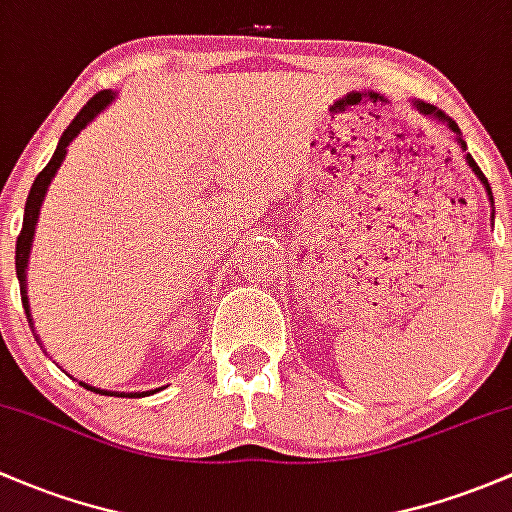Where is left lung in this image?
I'll return each instance as SVG.
<instances>
[{
  "label": "left lung",
  "instance_id": "8db88e82",
  "mask_svg": "<svg viewBox=\"0 0 512 512\" xmlns=\"http://www.w3.org/2000/svg\"><path fill=\"white\" fill-rule=\"evenodd\" d=\"M416 110H419V113H424V115H429V118H439V120H444V123L446 125H449V128L453 130V133H456V135H461V130H458V125L456 123H453V120L449 118V115H446L444 113V110H439V108H436V105H429V103H421V100H416ZM458 142H461V147H466V142H463L461 138H458ZM466 162H468V165H471V170L473 172H476V175H478V179H481V182L483 184H486V189H488V197H491V202H493V194H491V187H488V179H486V175H483V172H481V167H478L476 165V162H473V157L471 155H466Z\"/></svg>",
  "mask_w": 512,
  "mask_h": 512
}]
</instances>
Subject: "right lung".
<instances>
[{"label": "right lung", "mask_w": 512, "mask_h": 512, "mask_svg": "<svg viewBox=\"0 0 512 512\" xmlns=\"http://www.w3.org/2000/svg\"><path fill=\"white\" fill-rule=\"evenodd\" d=\"M115 96L110 91H98L96 96L88 100L86 105H83L81 110H78L76 118L71 120V125H68L66 130H63L61 140H59V147H56L54 157L49 160V165L44 167V170L39 172L34 179V184H31V192L29 197H26V209H24V224H21V231H19V239H17V278H19V288H21V305H24L26 310V320H29V328H34V323H31V313H29V298H26V263H29V251H31V239H34V226L36 221H39V209H41V202H44V194L46 189H49L51 179H54L56 170L61 167L63 157H66V147L68 142L76 138L78 133H81L83 128H86L88 123H91L93 118L100 113V110L105 108V105L110 103ZM36 337V333H34ZM83 384V382H81ZM86 389H91V392H98V394H108L110 392H103V389H96V387H88V384H83ZM118 397H140V394H118Z\"/></svg>", "instance_id": "add662e5"}]
</instances>
